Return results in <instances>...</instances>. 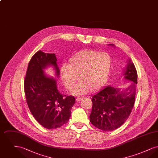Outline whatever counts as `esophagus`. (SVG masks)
Segmentation results:
<instances>
[{"mask_svg":"<svg viewBox=\"0 0 158 158\" xmlns=\"http://www.w3.org/2000/svg\"><path fill=\"white\" fill-rule=\"evenodd\" d=\"M83 98L82 97H77V98H76V101H82V100Z\"/></svg>","mask_w":158,"mask_h":158,"instance_id":"1","label":"esophagus"}]
</instances>
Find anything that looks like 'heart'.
I'll use <instances>...</instances> for the list:
<instances>
[{
  "label": "heart",
  "mask_w": 158,
  "mask_h": 158,
  "mask_svg": "<svg viewBox=\"0 0 158 158\" xmlns=\"http://www.w3.org/2000/svg\"><path fill=\"white\" fill-rule=\"evenodd\" d=\"M112 58L108 53L94 50H83L73 55L68 65L60 69L62 82L68 90L73 89L79 79V82L73 90L75 95L95 91L107 82L112 67Z\"/></svg>",
  "instance_id": "b5f03b06"
}]
</instances>
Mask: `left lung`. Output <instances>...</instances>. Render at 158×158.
I'll list each match as a JSON object with an SVG mask.
<instances>
[{
  "label": "left lung",
  "instance_id": "obj_1",
  "mask_svg": "<svg viewBox=\"0 0 158 158\" xmlns=\"http://www.w3.org/2000/svg\"><path fill=\"white\" fill-rule=\"evenodd\" d=\"M124 78L130 82L127 88L121 89L109 86L92 97L89 118L95 127L105 131H113L127 120L135 104L137 83V70L130 60Z\"/></svg>",
  "mask_w": 158,
  "mask_h": 158
}]
</instances>
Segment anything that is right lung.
<instances>
[{
  "mask_svg": "<svg viewBox=\"0 0 158 158\" xmlns=\"http://www.w3.org/2000/svg\"><path fill=\"white\" fill-rule=\"evenodd\" d=\"M54 54L41 50L29 62L24 79L26 101L31 113L38 123L47 129H55L66 124L75 103L73 96H66L57 90L56 81L45 75L43 69L52 65L59 75Z\"/></svg>",
  "mask_w": 158,
  "mask_h": 158,
  "instance_id": "1",
  "label": "right lung"
}]
</instances>
